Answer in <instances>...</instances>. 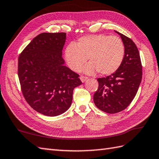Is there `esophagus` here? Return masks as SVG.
Returning <instances> with one entry per match:
<instances>
[{"mask_svg": "<svg viewBox=\"0 0 159 159\" xmlns=\"http://www.w3.org/2000/svg\"><path fill=\"white\" fill-rule=\"evenodd\" d=\"M80 79L81 80V82L84 83V82H85V81L87 80V76H80Z\"/></svg>", "mask_w": 159, "mask_h": 159, "instance_id": "esophagus-1", "label": "esophagus"}]
</instances>
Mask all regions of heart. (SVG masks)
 I'll return each mask as SVG.
<instances>
[{"label": "heart", "mask_w": 159, "mask_h": 159, "mask_svg": "<svg viewBox=\"0 0 159 159\" xmlns=\"http://www.w3.org/2000/svg\"><path fill=\"white\" fill-rule=\"evenodd\" d=\"M125 45L119 37L104 34L80 38L66 47L64 57L69 68L79 72L88 57L89 64L84 71L92 74L98 71L110 75L120 68L125 57Z\"/></svg>", "instance_id": "1"}]
</instances>
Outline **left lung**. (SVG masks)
<instances>
[{"mask_svg": "<svg viewBox=\"0 0 159 159\" xmlns=\"http://www.w3.org/2000/svg\"><path fill=\"white\" fill-rule=\"evenodd\" d=\"M125 45V57L117 70L111 75L98 79L99 87L93 95L95 105L106 113L125 110L137 93L142 78V66L138 47L127 36L115 31Z\"/></svg>", "mask_w": 159, "mask_h": 159, "instance_id": "obj_1", "label": "left lung"}]
</instances>
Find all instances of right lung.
I'll list each match as a JSON object with an SVG mask.
<instances>
[{
	"label": "right lung",
	"instance_id": "1",
	"mask_svg": "<svg viewBox=\"0 0 159 159\" xmlns=\"http://www.w3.org/2000/svg\"><path fill=\"white\" fill-rule=\"evenodd\" d=\"M65 32H44L25 47L18 59L22 93L32 108L55 116L71 106L74 89L81 84L79 75L64 66L62 49Z\"/></svg>",
	"mask_w": 159,
	"mask_h": 159
}]
</instances>
